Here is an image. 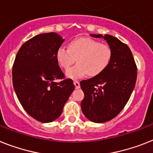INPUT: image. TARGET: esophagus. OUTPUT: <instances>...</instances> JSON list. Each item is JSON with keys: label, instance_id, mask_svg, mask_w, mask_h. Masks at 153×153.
Returning a JSON list of instances; mask_svg holds the SVG:
<instances>
[{"label": "esophagus", "instance_id": "esophagus-1", "mask_svg": "<svg viewBox=\"0 0 153 153\" xmlns=\"http://www.w3.org/2000/svg\"><path fill=\"white\" fill-rule=\"evenodd\" d=\"M74 85H75V88H76V89L79 88V87H80V85H79V82L77 81V80H74Z\"/></svg>", "mask_w": 153, "mask_h": 153}]
</instances>
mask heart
<instances>
[{
    "instance_id": "b5f03b06",
    "label": "heart",
    "mask_w": 153,
    "mask_h": 153,
    "mask_svg": "<svg viewBox=\"0 0 153 153\" xmlns=\"http://www.w3.org/2000/svg\"><path fill=\"white\" fill-rule=\"evenodd\" d=\"M77 59L78 64L66 71L71 79H79L88 74L94 76L106 69L112 59V49L108 45L89 37H79L70 41L69 48L59 47L56 59L62 69H67Z\"/></svg>"
}]
</instances>
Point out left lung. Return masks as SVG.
<instances>
[{"mask_svg": "<svg viewBox=\"0 0 153 153\" xmlns=\"http://www.w3.org/2000/svg\"><path fill=\"white\" fill-rule=\"evenodd\" d=\"M103 37L112 49V59L102 74L80 82L84 93L81 109L88 120L105 123L124 108L137 79V65L129 47L111 35L90 34Z\"/></svg>", "mask_w": 153, "mask_h": 153, "instance_id": "obj_1", "label": "left lung"}]
</instances>
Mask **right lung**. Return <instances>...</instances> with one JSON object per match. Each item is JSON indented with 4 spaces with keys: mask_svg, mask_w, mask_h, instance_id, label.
Wrapping results in <instances>:
<instances>
[{
    "mask_svg": "<svg viewBox=\"0 0 153 153\" xmlns=\"http://www.w3.org/2000/svg\"><path fill=\"white\" fill-rule=\"evenodd\" d=\"M63 41L56 33L36 35L22 45L14 62L12 83L18 99L26 113L41 123L52 122L62 114L75 88L57 62L56 51Z\"/></svg>",
    "mask_w": 153,
    "mask_h": 153,
    "instance_id": "add662e5",
    "label": "right lung"
}]
</instances>
